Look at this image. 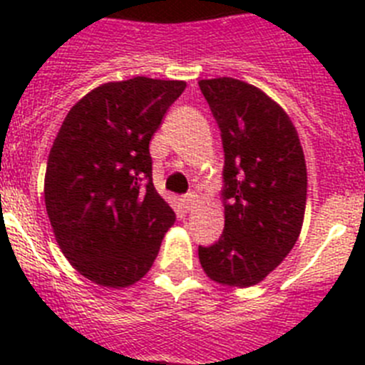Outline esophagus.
<instances>
[{"mask_svg":"<svg viewBox=\"0 0 365 365\" xmlns=\"http://www.w3.org/2000/svg\"><path fill=\"white\" fill-rule=\"evenodd\" d=\"M180 201H182V206H185L186 210H192L193 205H195V201H197V195H195L193 192H190V193H186L185 197L180 199Z\"/></svg>","mask_w":365,"mask_h":365,"instance_id":"34e87169","label":"esophagus"}]
</instances>
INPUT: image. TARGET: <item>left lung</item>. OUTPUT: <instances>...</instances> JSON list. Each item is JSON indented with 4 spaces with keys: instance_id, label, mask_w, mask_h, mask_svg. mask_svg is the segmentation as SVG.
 <instances>
[{
    "instance_id": "8db88e82",
    "label": "left lung",
    "mask_w": 365,
    "mask_h": 365,
    "mask_svg": "<svg viewBox=\"0 0 365 365\" xmlns=\"http://www.w3.org/2000/svg\"><path fill=\"white\" fill-rule=\"evenodd\" d=\"M225 150V230L199 247L206 276L252 287L291 252L307 202V166L298 131L282 106L243 80L199 82Z\"/></svg>"
}]
</instances>
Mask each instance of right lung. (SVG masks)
Masks as SVG:
<instances>
[{
	"mask_svg": "<svg viewBox=\"0 0 365 365\" xmlns=\"http://www.w3.org/2000/svg\"><path fill=\"white\" fill-rule=\"evenodd\" d=\"M182 80L135 76L87 93L67 113L45 170V208L71 265L100 287L144 278L175 214L151 180L150 140Z\"/></svg>",
	"mask_w": 365,
	"mask_h": 365,
	"instance_id": "obj_1",
	"label": "right lung"
}]
</instances>
